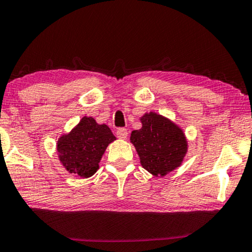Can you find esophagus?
Wrapping results in <instances>:
<instances>
[{
    "label": "esophagus",
    "mask_w": 252,
    "mask_h": 252,
    "mask_svg": "<svg viewBox=\"0 0 252 252\" xmlns=\"http://www.w3.org/2000/svg\"><path fill=\"white\" fill-rule=\"evenodd\" d=\"M116 136H118L120 139H126L127 137V130L126 127H119V129L116 130Z\"/></svg>",
    "instance_id": "esophagus-1"
}]
</instances>
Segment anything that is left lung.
Returning <instances> with one entry per match:
<instances>
[{"mask_svg":"<svg viewBox=\"0 0 252 252\" xmlns=\"http://www.w3.org/2000/svg\"><path fill=\"white\" fill-rule=\"evenodd\" d=\"M143 127L131 132L130 140L148 172L164 176L182 163L187 151L183 131L168 119L150 113L141 118Z\"/></svg>","mask_w":252,"mask_h":252,"instance_id":"left-lung-1","label":"left lung"}]
</instances>
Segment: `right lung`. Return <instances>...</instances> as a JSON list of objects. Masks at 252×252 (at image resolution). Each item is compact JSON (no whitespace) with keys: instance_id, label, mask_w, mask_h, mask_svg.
Returning a JSON list of instances; mask_svg holds the SVG:
<instances>
[{"instance_id":"obj_1","label":"right lung","mask_w":252,"mask_h":252,"mask_svg":"<svg viewBox=\"0 0 252 252\" xmlns=\"http://www.w3.org/2000/svg\"><path fill=\"white\" fill-rule=\"evenodd\" d=\"M115 140L106 125H98L92 118H83L68 134L58 141L59 158L70 173L88 178L97 171L106 147Z\"/></svg>"}]
</instances>
